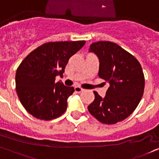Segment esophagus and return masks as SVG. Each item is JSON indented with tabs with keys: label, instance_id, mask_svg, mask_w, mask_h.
Instances as JSON below:
<instances>
[{
	"label": "esophagus",
	"instance_id": "1",
	"mask_svg": "<svg viewBox=\"0 0 159 159\" xmlns=\"http://www.w3.org/2000/svg\"><path fill=\"white\" fill-rule=\"evenodd\" d=\"M74 90H75V91L77 92V93H81L82 91H83V89H82V87H80V86H75L74 87Z\"/></svg>",
	"mask_w": 159,
	"mask_h": 159
}]
</instances>
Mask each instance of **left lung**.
Masks as SVG:
<instances>
[{
    "mask_svg": "<svg viewBox=\"0 0 159 159\" xmlns=\"http://www.w3.org/2000/svg\"><path fill=\"white\" fill-rule=\"evenodd\" d=\"M89 51L98 57V76L110 86L104 98L94 91V100L88 110L102 124L120 122L134 111L143 95L145 77L141 64L127 51L109 41L93 43Z\"/></svg>",
    "mask_w": 159,
    "mask_h": 159,
    "instance_id": "1",
    "label": "left lung"
}]
</instances>
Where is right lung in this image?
Segmentation results:
<instances>
[{"instance_id":"add662e5","label":"right lung","mask_w":159,"mask_h":159,"mask_svg":"<svg viewBox=\"0 0 159 159\" xmlns=\"http://www.w3.org/2000/svg\"><path fill=\"white\" fill-rule=\"evenodd\" d=\"M85 43L84 40L46 43L20 64L15 76L16 91L24 108L33 116L51 120L65 113L74 88L55 80L63 75L69 58Z\"/></svg>"}]
</instances>
